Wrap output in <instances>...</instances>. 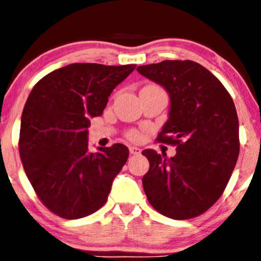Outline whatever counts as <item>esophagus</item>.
I'll return each mask as SVG.
<instances>
[{"label":"esophagus","mask_w":261,"mask_h":261,"mask_svg":"<svg viewBox=\"0 0 261 261\" xmlns=\"http://www.w3.org/2000/svg\"><path fill=\"white\" fill-rule=\"evenodd\" d=\"M129 152H130V154H139L141 153V148H139V147H136V146H130Z\"/></svg>","instance_id":"esophagus-1"}]
</instances>
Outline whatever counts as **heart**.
Here are the masks:
<instances>
[{"label":"heart","mask_w":261,"mask_h":261,"mask_svg":"<svg viewBox=\"0 0 261 261\" xmlns=\"http://www.w3.org/2000/svg\"><path fill=\"white\" fill-rule=\"evenodd\" d=\"M127 137H128V138L130 139V141L137 142V141H141L142 137H143V134H142V132L133 129V130H129V132H128V133H127Z\"/></svg>","instance_id":"1"}]
</instances>
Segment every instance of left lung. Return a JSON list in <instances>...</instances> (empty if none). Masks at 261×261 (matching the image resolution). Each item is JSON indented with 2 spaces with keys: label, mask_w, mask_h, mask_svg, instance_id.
<instances>
[{
  "label": "left lung",
  "mask_w": 261,
  "mask_h": 261,
  "mask_svg": "<svg viewBox=\"0 0 261 261\" xmlns=\"http://www.w3.org/2000/svg\"><path fill=\"white\" fill-rule=\"evenodd\" d=\"M137 71L169 92V120L157 142L176 146L170 159L153 149L142 152L149 161L142 179L147 199L169 218L198 217L219 199L237 162L233 100L217 77L197 62L162 61Z\"/></svg>",
  "instance_id": "8db88e82"
}]
</instances>
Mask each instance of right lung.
I'll use <instances>...</instances> for the list:
<instances>
[{
    "mask_svg": "<svg viewBox=\"0 0 261 261\" xmlns=\"http://www.w3.org/2000/svg\"><path fill=\"white\" fill-rule=\"evenodd\" d=\"M134 68L73 63L33 87L21 115L20 159L38 198L54 215L82 218L107 202L129 149L115 143L90 153V118L102 114L113 90Z\"/></svg>",
    "mask_w": 261,
    "mask_h": 261,
    "instance_id": "add662e5",
    "label": "right lung"
}]
</instances>
